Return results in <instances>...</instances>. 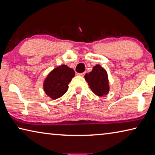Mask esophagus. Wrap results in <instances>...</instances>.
Returning a JSON list of instances; mask_svg holds the SVG:
<instances>
[{
    "instance_id": "1",
    "label": "esophagus",
    "mask_w": 155,
    "mask_h": 155,
    "mask_svg": "<svg viewBox=\"0 0 155 155\" xmlns=\"http://www.w3.org/2000/svg\"><path fill=\"white\" fill-rule=\"evenodd\" d=\"M86 74V72H83V73H78V75H80V76H84V75Z\"/></svg>"
}]
</instances>
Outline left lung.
Instances as JSON below:
<instances>
[{"mask_svg":"<svg viewBox=\"0 0 155 155\" xmlns=\"http://www.w3.org/2000/svg\"><path fill=\"white\" fill-rule=\"evenodd\" d=\"M85 80L94 94L98 96L106 94L109 91L107 73L104 69L97 64L92 71L85 75Z\"/></svg>","mask_w":155,"mask_h":155,"instance_id":"1","label":"left lung"}]
</instances>
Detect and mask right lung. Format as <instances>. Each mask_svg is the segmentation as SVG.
<instances>
[{
  "instance_id": "add662e5",
  "label": "right lung",
  "mask_w": 155,
  "mask_h": 155,
  "mask_svg": "<svg viewBox=\"0 0 155 155\" xmlns=\"http://www.w3.org/2000/svg\"><path fill=\"white\" fill-rule=\"evenodd\" d=\"M75 76V71L67 65H61L51 71L46 78L43 88L47 95L56 99L67 91L69 84Z\"/></svg>"
}]
</instances>
